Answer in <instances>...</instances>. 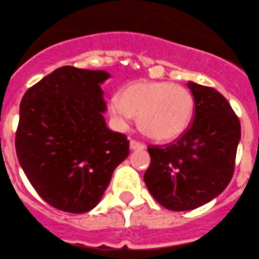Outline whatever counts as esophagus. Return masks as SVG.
<instances>
[{
    "mask_svg": "<svg viewBox=\"0 0 259 259\" xmlns=\"http://www.w3.org/2000/svg\"><path fill=\"white\" fill-rule=\"evenodd\" d=\"M130 149H132V151L144 149V144L138 143V141H136V140H132V141H130Z\"/></svg>",
    "mask_w": 259,
    "mask_h": 259,
    "instance_id": "1",
    "label": "esophagus"
}]
</instances>
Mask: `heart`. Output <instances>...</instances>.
<instances>
[{
    "mask_svg": "<svg viewBox=\"0 0 259 259\" xmlns=\"http://www.w3.org/2000/svg\"><path fill=\"white\" fill-rule=\"evenodd\" d=\"M194 98L185 87L167 81H134L119 98L108 103L110 115L119 129H126L132 115L137 116L140 132L157 143L182 137L194 116Z\"/></svg>",
    "mask_w": 259,
    "mask_h": 259,
    "instance_id": "b5f03b06",
    "label": "heart"
}]
</instances>
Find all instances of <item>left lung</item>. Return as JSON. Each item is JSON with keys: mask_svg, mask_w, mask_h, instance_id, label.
Wrapping results in <instances>:
<instances>
[{"mask_svg": "<svg viewBox=\"0 0 259 259\" xmlns=\"http://www.w3.org/2000/svg\"><path fill=\"white\" fill-rule=\"evenodd\" d=\"M195 103L187 132L165 147L151 145L144 181L161 206L182 212L222 194L234 175L240 122L220 92L187 82Z\"/></svg>", "mask_w": 259, "mask_h": 259, "instance_id": "left-lung-1", "label": "left lung"}]
</instances>
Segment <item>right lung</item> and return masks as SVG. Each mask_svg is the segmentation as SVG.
<instances>
[{
    "instance_id": "right-lung-1",
    "label": "right lung",
    "mask_w": 259,
    "mask_h": 259,
    "mask_svg": "<svg viewBox=\"0 0 259 259\" xmlns=\"http://www.w3.org/2000/svg\"><path fill=\"white\" fill-rule=\"evenodd\" d=\"M104 70L62 66L31 87L20 103L16 153L37 194L69 213L90 212L114 169L129 156L125 134L106 125Z\"/></svg>"
}]
</instances>
